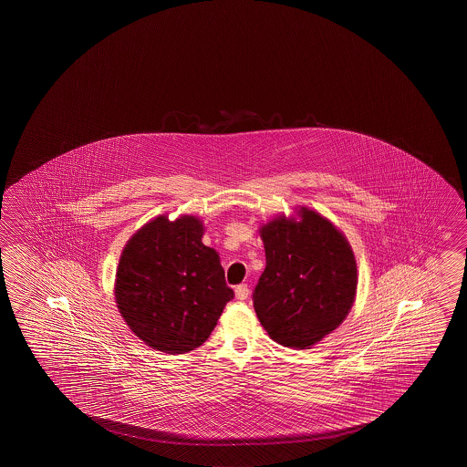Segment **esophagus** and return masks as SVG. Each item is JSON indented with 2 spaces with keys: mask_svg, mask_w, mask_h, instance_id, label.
I'll return each mask as SVG.
<instances>
[{
  "mask_svg": "<svg viewBox=\"0 0 467 467\" xmlns=\"http://www.w3.org/2000/svg\"><path fill=\"white\" fill-rule=\"evenodd\" d=\"M236 298L241 299V301H244L249 296V288H247V285H237L236 290Z\"/></svg>",
  "mask_w": 467,
  "mask_h": 467,
  "instance_id": "34e87169",
  "label": "esophagus"
}]
</instances>
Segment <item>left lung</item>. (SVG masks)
Segmentation results:
<instances>
[{
  "label": "left lung",
  "instance_id": "1",
  "mask_svg": "<svg viewBox=\"0 0 467 467\" xmlns=\"http://www.w3.org/2000/svg\"><path fill=\"white\" fill-rule=\"evenodd\" d=\"M265 270L254 290V309L276 344L311 348L350 313L358 285L352 245L313 208L296 207L260 224Z\"/></svg>",
  "mask_w": 467,
  "mask_h": 467
}]
</instances>
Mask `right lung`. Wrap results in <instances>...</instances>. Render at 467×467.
I'll list each match as a JSON object with an SVG mask.
<instances>
[{
    "instance_id": "right-lung-1",
    "label": "right lung",
    "mask_w": 467,
    "mask_h": 467,
    "mask_svg": "<svg viewBox=\"0 0 467 467\" xmlns=\"http://www.w3.org/2000/svg\"><path fill=\"white\" fill-rule=\"evenodd\" d=\"M199 216L160 214L123 247L115 274L119 313L158 352L177 355L207 340L234 293L218 253L202 243Z\"/></svg>"
}]
</instances>
